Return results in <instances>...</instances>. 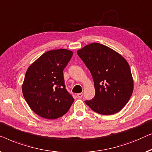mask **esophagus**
<instances>
[{
    "mask_svg": "<svg viewBox=\"0 0 152 152\" xmlns=\"http://www.w3.org/2000/svg\"><path fill=\"white\" fill-rule=\"evenodd\" d=\"M77 96H78L79 98H81L83 97V93L77 94Z\"/></svg>",
    "mask_w": 152,
    "mask_h": 152,
    "instance_id": "34e87169",
    "label": "esophagus"
}]
</instances>
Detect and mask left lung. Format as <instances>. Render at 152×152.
Wrapping results in <instances>:
<instances>
[{
	"label": "left lung",
	"mask_w": 152,
	"mask_h": 152,
	"mask_svg": "<svg viewBox=\"0 0 152 152\" xmlns=\"http://www.w3.org/2000/svg\"><path fill=\"white\" fill-rule=\"evenodd\" d=\"M92 76L95 96L85 101L93 111L102 115L120 112L134 90L131 69L123 56L104 45L93 42L77 51Z\"/></svg>",
	"instance_id": "8db88e82"
}]
</instances>
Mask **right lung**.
I'll return each mask as SVG.
<instances>
[{
	"mask_svg": "<svg viewBox=\"0 0 152 152\" xmlns=\"http://www.w3.org/2000/svg\"><path fill=\"white\" fill-rule=\"evenodd\" d=\"M73 52L66 49L48 51L27 69L22 85L29 107L47 119H56L68 112L74 98L65 89L63 69Z\"/></svg>",
	"mask_w": 152,
	"mask_h": 152,
	"instance_id": "1",
	"label": "right lung"
}]
</instances>
